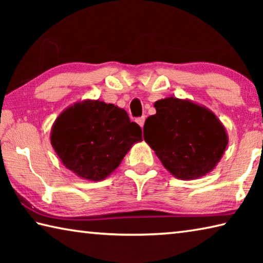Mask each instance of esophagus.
Listing matches in <instances>:
<instances>
[{
	"label": "esophagus",
	"mask_w": 263,
	"mask_h": 263,
	"mask_svg": "<svg viewBox=\"0 0 263 263\" xmlns=\"http://www.w3.org/2000/svg\"><path fill=\"white\" fill-rule=\"evenodd\" d=\"M137 123L139 124V126L142 128L144 127V123H145V117H140V118H138L137 119Z\"/></svg>",
	"instance_id": "34e87169"
}]
</instances>
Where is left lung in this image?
<instances>
[{"mask_svg": "<svg viewBox=\"0 0 263 263\" xmlns=\"http://www.w3.org/2000/svg\"><path fill=\"white\" fill-rule=\"evenodd\" d=\"M144 139L163 167L180 180L199 179L220 161L229 144L225 126L210 109L171 96L154 103ZM150 135L144 137V130Z\"/></svg>", "mask_w": 263, "mask_h": 263, "instance_id": "1", "label": "left lung"}]
</instances>
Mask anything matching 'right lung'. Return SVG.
<instances>
[{"label": "right lung", "instance_id": "right-lung-1", "mask_svg": "<svg viewBox=\"0 0 263 263\" xmlns=\"http://www.w3.org/2000/svg\"><path fill=\"white\" fill-rule=\"evenodd\" d=\"M50 139L66 168L95 182L115 172L132 146L142 140V132L124 109L84 100L58 116Z\"/></svg>", "mask_w": 263, "mask_h": 263}]
</instances>
